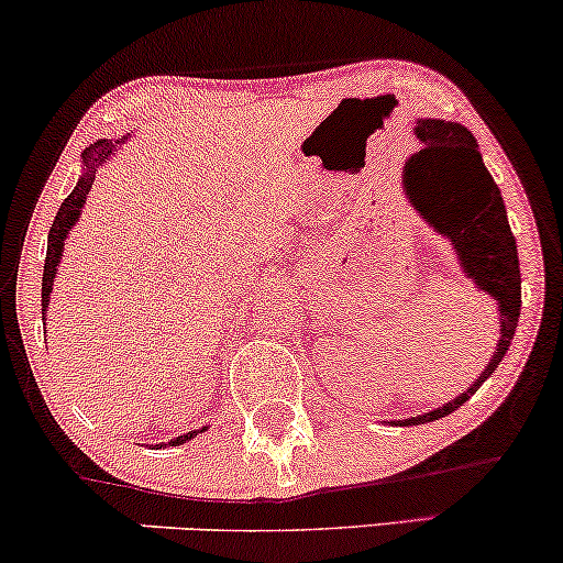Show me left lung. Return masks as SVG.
<instances>
[{"label": "left lung", "instance_id": "left-lung-1", "mask_svg": "<svg viewBox=\"0 0 563 563\" xmlns=\"http://www.w3.org/2000/svg\"><path fill=\"white\" fill-rule=\"evenodd\" d=\"M415 133L422 141V148L405 164L407 196L420 217L451 240L464 274L498 302L501 339L494 360L467 391L433 412L405 420V426L446 418L473 397L504 360L522 308L517 240L506 219L501 190L485 169L473 133L462 124L441 120H420Z\"/></svg>", "mask_w": 563, "mask_h": 563}]
</instances>
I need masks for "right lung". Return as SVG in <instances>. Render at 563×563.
I'll list each match as a JSON object with an SVG mask.
<instances>
[{
	"label": "right lung",
	"mask_w": 563,
	"mask_h": 563,
	"mask_svg": "<svg viewBox=\"0 0 563 563\" xmlns=\"http://www.w3.org/2000/svg\"><path fill=\"white\" fill-rule=\"evenodd\" d=\"M112 151H114V143L112 141H99V143L90 145V148L82 151V164H86V172H82L80 183L75 185V190L65 198V203L59 206L57 217H54V224H52V229H48V245H46V261H44V282H41V318H46L48 292H52L54 276H57L59 255H62V247H65V240H67L69 229L75 227V221H78V217H80V208H82V203H86L90 185H93V179H96V172H99V166L103 164V158L112 156ZM200 433H203V430H200ZM192 435H196V433L179 435V439L172 441V446H175V443H183L187 439H192Z\"/></svg>",
	"instance_id": "1"
}]
</instances>
